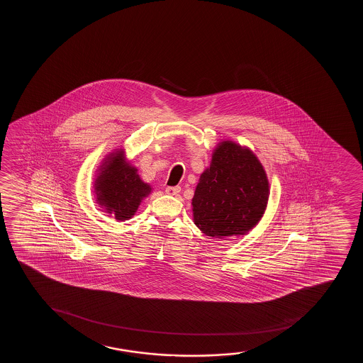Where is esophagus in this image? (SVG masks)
Segmentation results:
<instances>
[{
	"mask_svg": "<svg viewBox=\"0 0 363 363\" xmlns=\"http://www.w3.org/2000/svg\"><path fill=\"white\" fill-rule=\"evenodd\" d=\"M179 192V186H168V188H166V194H168V195H172V196H174V195H178Z\"/></svg>",
	"mask_w": 363,
	"mask_h": 363,
	"instance_id": "esophagus-1",
	"label": "esophagus"
}]
</instances>
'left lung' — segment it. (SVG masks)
Instances as JSON below:
<instances>
[{
  "label": "left lung",
  "instance_id": "8db88e82",
  "mask_svg": "<svg viewBox=\"0 0 363 363\" xmlns=\"http://www.w3.org/2000/svg\"><path fill=\"white\" fill-rule=\"evenodd\" d=\"M270 184L248 146L221 140L200 175L192 197L194 223L206 236H243L258 225L267 207Z\"/></svg>",
  "mask_w": 363,
  "mask_h": 363
}]
</instances>
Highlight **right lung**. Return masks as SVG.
<instances>
[{
	"instance_id": "1",
	"label": "right lung",
	"mask_w": 363,
	"mask_h": 363,
	"mask_svg": "<svg viewBox=\"0 0 363 363\" xmlns=\"http://www.w3.org/2000/svg\"><path fill=\"white\" fill-rule=\"evenodd\" d=\"M152 191L150 184L138 174L137 167L127 160L125 149L105 156L96 169L93 192L96 203L117 221L128 220Z\"/></svg>"
}]
</instances>
